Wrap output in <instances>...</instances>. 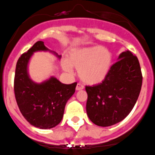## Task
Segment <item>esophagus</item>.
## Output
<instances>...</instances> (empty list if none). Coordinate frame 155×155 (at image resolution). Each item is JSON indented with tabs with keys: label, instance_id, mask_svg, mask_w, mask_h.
<instances>
[{
	"label": "esophagus",
	"instance_id": "esophagus-1",
	"mask_svg": "<svg viewBox=\"0 0 155 155\" xmlns=\"http://www.w3.org/2000/svg\"><path fill=\"white\" fill-rule=\"evenodd\" d=\"M82 89H84V85H82L81 84H78L76 86V90L77 91H80V90H82Z\"/></svg>",
	"mask_w": 155,
	"mask_h": 155
}]
</instances>
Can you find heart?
Instances as JSON below:
<instances>
[{"instance_id":"obj_1","label":"heart","mask_w":155,"mask_h":155,"mask_svg":"<svg viewBox=\"0 0 155 155\" xmlns=\"http://www.w3.org/2000/svg\"><path fill=\"white\" fill-rule=\"evenodd\" d=\"M112 62V55L105 48L85 47L72 51L63 64V68L70 71L71 67L78 70V76L84 83L95 85L107 77Z\"/></svg>"}]
</instances>
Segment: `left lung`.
<instances>
[{
    "mask_svg": "<svg viewBox=\"0 0 155 155\" xmlns=\"http://www.w3.org/2000/svg\"><path fill=\"white\" fill-rule=\"evenodd\" d=\"M141 85L138 59L130 51L122 52L101 83L85 87L86 110L90 120L101 127L124 120L136 104Z\"/></svg>",
    "mask_w": 155,
    "mask_h": 155,
    "instance_id": "1",
    "label": "left lung"
}]
</instances>
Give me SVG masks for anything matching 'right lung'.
Here are the masks:
<instances>
[{"mask_svg": "<svg viewBox=\"0 0 155 155\" xmlns=\"http://www.w3.org/2000/svg\"><path fill=\"white\" fill-rule=\"evenodd\" d=\"M49 51L43 41H38L18 59L15 70L14 90L18 107L31 125L50 129L63 118L66 103L75 92L77 82L62 84L54 77L41 84L29 78L28 64L34 52ZM54 54L60 58V55Z\"/></svg>", "mask_w": 155, "mask_h": 155, "instance_id": "add662e5", "label": "right lung"}]
</instances>
